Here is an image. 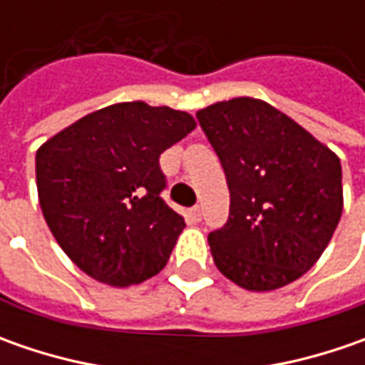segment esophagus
Instances as JSON below:
<instances>
[{"label": "esophagus", "mask_w": 365, "mask_h": 365, "mask_svg": "<svg viewBox=\"0 0 365 365\" xmlns=\"http://www.w3.org/2000/svg\"><path fill=\"white\" fill-rule=\"evenodd\" d=\"M189 217L192 223H199L201 221V217H203V213H201V207H192L189 211Z\"/></svg>", "instance_id": "1"}]
</instances>
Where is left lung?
Masks as SVG:
<instances>
[{
    "mask_svg": "<svg viewBox=\"0 0 365 365\" xmlns=\"http://www.w3.org/2000/svg\"><path fill=\"white\" fill-rule=\"evenodd\" d=\"M230 187V219L209 233L219 272L254 292L301 278L344 211L335 152L270 103L235 97L197 111Z\"/></svg>",
    "mask_w": 365,
    "mask_h": 365,
    "instance_id": "8db88e82",
    "label": "left lung"
}]
</instances>
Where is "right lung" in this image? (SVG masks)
I'll return each instance as SVG.
<instances>
[{
  "label": "right lung",
  "mask_w": 365,
  "mask_h": 365,
  "mask_svg": "<svg viewBox=\"0 0 365 365\" xmlns=\"http://www.w3.org/2000/svg\"><path fill=\"white\" fill-rule=\"evenodd\" d=\"M195 128L187 111L128 101L93 111L38 148L42 215L83 272L130 287L166 266L185 219L162 201L158 158Z\"/></svg>",
  "instance_id": "obj_1"
}]
</instances>
